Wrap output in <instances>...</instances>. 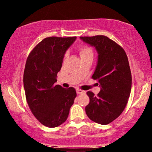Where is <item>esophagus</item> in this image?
<instances>
[{
    "mask_svg": "<svg viewBox=\"0 0 152 152\" xmlns=\"http://www.w3.org/2000/svg\"><path fill=\"white\" fill-rule=\"evenodd\" d=\"M86 92L85 91H83L81 89H77V94H83V93H85Z\"/></svg>",
    "mask_w": 152,
    "mask_h": 152,
    "instance_id": "esophagus-1",
    "label": "esophagus"
}]
</instances>
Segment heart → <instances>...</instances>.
I'll return each mask as SVG.
<instances>
[{
    "instance_id": "b5f03b06",
    "label": "heart",
    "mask_w": 152,
    "mask_h": 152,
    "mask_svg": "<svg viewBox=\"0 0 152 152\" xmlns=\"http://www.w3.org/2000/svg\"><path fill=\"white\" fill-rule=\"evenodd\" d=\"M79 53L81 57H83L88 55H93V51L89 46H81L79 48Z\"/></svg>"
}]
</instances>
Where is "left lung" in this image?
<instances>
[{"mask_svg": "<svg viewBox=\"0 0 152 152\" xmlns=\"http://www.w3.org/2000/svg\"><path fill=\"white\" fill-rule=\"evenodd\" d=\"M80 39L97 51V66L92 78L101 87L97 96L87 92L90 102L86 107V114L93 122L108 124L120 115L130 97L132 75L127 55L122 47L106 36Z\"/></svg>", "mask_w": 152, "mask_h": 152, "instance_id": "1", "label": "left lung"}]
</instances>
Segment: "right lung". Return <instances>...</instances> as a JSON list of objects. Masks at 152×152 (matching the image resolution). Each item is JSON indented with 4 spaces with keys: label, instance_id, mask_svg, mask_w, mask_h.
Returning <instances> with one entry per match:
<instances>
[{
    "label": "right lung",
    "instance_id": "1",
    "mask_svg": "<svg viewBox=\"0 0 152 152\" xmlns=\"http://www.w3.org/2000/svg\"><path fill=\"white\" fill-rule=\"evenodd\" d=\"M76 39L47 37L27 58L23 77L26 99L34 116L47 127H57L66 120L77 96L74 88L55 85L64 53Z\"/></svg>",
    "mask_w": 152,
    "mask_h": 152
}]
</instances>
